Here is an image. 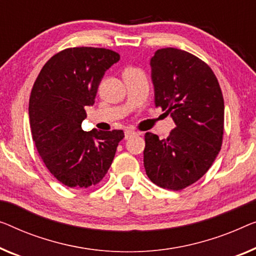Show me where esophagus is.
<instances>
[{
  "label": "esophagus",
  "mask_w": 256,
  "mask_h": 256,
  "mask_svg": "<svg viewBox=\"0 0 256 256\" xmlns=\"http://www.w3.org/2000/svg\"><path fill=\"white\" fill-rule=\"evenodd\" d=\"M136 131H132V130H126V131L124 132V138L128 139V138H131L132 136H136Z\"/></svg>",
  "instance_id": "esophagus-1"
}]
</instances>
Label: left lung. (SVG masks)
<instances>
[{
  "label": "left lung",
  "mask_w": 256,
  "mask_h": 256,
  "mask_svg": "<svg viewBox=\"0 0 256 256\" xmlns=\"http://www.w3.org/2000/svg\"><path fill=\"white\" fill-rule=\"evenodd\" d=\"M155 106L176 124L166 139L144 134V166L160 188L182 190L204 176L222 146L224 100L216 76L188 52L163 48L150 58Z\"/></svg>",
  "instance_id": "left-lung-1"
}]
</instances>
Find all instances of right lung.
<instances>
[{
  "label": "right lung",
  "mask_w": 256,
  "mask_h": 256,
  "mask_svg": "<svg viewBox=\"0 0 256 256\" xmlns=\"http://www.w3.org/2000/svg\"><path fill=\"white\" fill-rule=\"evenodd\" d=\"M104 48H68L52 57L34 82L28 116L32 138L46 166L68 188L96 185L108 172L122 130L82 128L108 68L120 60Z\"/></svg>",
  "instance_id": "right-lung-1"
}]
</instances>
